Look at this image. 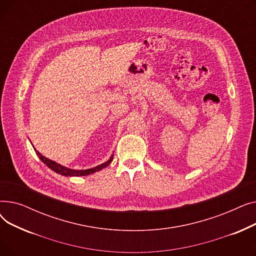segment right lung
Returning a JSON list of instances; mask_svg holds the SVG:
<instances>
[{
    "mask_svg": "<svg viewBox=\"0 0 256 256\" xmlns=\"http://www.w3.org/2000/svg\"><path fill=\"white\" fill-rule=\"evenodd\" d=\"M36 152V154L39 156V158L42 160V162L50 168L52 169V171H55L56 173L58 174H61V176H89V174H92L94 172H98L104 168H106V166H109L111 164V162L113 160V154L110 156V158L106 160V162L96 166V167H93V168H90V169H85V170H76V169H70V168H67L65 166H62L56 162H54V160L44 156L42 154H40L39 152Z\"/></svg>",
    "mask_w": 256,
    "mask_h": 256,
    "instance_id": "1",
    "label": "right lung"
}]
</instances>
